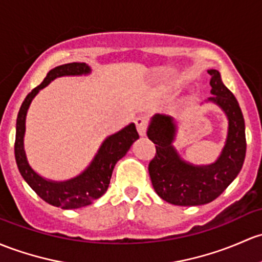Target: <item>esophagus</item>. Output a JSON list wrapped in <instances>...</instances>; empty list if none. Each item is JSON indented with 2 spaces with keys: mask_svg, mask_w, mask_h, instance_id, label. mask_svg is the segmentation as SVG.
<instances>
[{
  "mask_svg": "<svg viewBox=\"0 0 262 262\" xmlns=\"http://www.w3.org/2000/svg\"><path fill=\"white\" fill-rule=\"evenodd\" d=\"M136 125H137V130L140 136H145L147 133V128H148V119L147 117H138L136 118Z\"/></svg>",
  "mask_w": 262,
  "mask_h": 262,
  "instance_id": "34e87169",
  "label": "esophagus"
}]
</instances>
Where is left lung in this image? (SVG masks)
<instances>
[{
	"mask_svg": "<svg viewBox=\"0 0 262 262\" xmlns=\"http://www.w3.org/2000/svg\"><path fill=\"white\" fill-rule=\"evenodd\" d=\"M211 93L208 100L220 105L228 118V134L220 158L210 166H192L182 161L172 142L176 125L172 118L156 114L147 136L156 144L149 162L154 191L162 200L177 206H198L212 202L240 173L246 154L245 120L235 95L225 86L217 70H208Z\"/></svg>",
	"mask_w": 262,
	"mask_h": 262,
	"instance_id": "left-lung-1",
	"label": "left lung"
}]
</instances>
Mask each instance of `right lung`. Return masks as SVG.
<instances>
[{
  "instance_id": "obj_1",
  "label": "right lung",
  "mask_w": 262,
  "mask_h": 262,
  "mask_svg": "<svg viewBox=\"0 0 262 262\" xmlns=\"http://www.w3.org/2000/svg\"><path fill=\"white\" fill-rule=\"evenodd\" d=\"M89 73L90 68L84 62H70V64L60 65L52 69L49 71L43 81L35 89H32L31 93H29L25 98L18 112L17 122H16L15 158L21 176L27 182V184L36 192L38 197L42 198L45 202L64 208V210L84 207L94 202L96 198L103 196L108 189L113 169L117 162L125 156L134 140L139 138L134 123L129 124L122 130L104 140L94 161L80 176L65 182L45 180L30 167L24 149V134L26 113L34 96L37 94L38 90L45 88L49 82L59 76L82 75V74Z\"/></svg>"
}]
</instances>
